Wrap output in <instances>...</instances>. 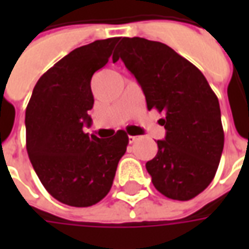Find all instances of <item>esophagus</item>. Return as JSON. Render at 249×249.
I'll use <instances>...</instances> for the list:
<instances>
[{
    "label": "esophagus",
    "mask_w": 249,
    "mask_h": 249,
    "mask_svg": "<svg viewBox=\"0 0 249 249\" xmlns=\"http://www.w3.org/2000/svg\"><path fill=\"white\" fill-rule=\"evenodd\" d=\"M137 139H139L137 136H129V137H128V140H129V144H133V142H135Z\"/></svg>",
    "instance_id": "34e87169"
}]
</instances>
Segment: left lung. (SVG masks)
Segmentation results:
<instances>
[{"instance_id":"1","label":"left lung","mask_w":249,"mask_h":249,"mask_svg":"<svg viewBox=\"0 0 249 249\" xmlns=\"http://www.w3.org/2000/svg\"><path fill=\"white\" fill-rule=\"evenodd\" d=\"M123 60L145 94L146 108L167 130L146 162L157 191L173 200L196 197L213 180L224 146L219 100L196 66L165 44L124 37L113 62Z\"/></svg>"}]
</instances>
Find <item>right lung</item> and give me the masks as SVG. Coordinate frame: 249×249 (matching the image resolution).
<instances>
[{"label": "right lung", "mask_w": 249, "mask_h": 249, "mask_svg": "<svg viewBox=\"0 0 249 249\" xmlns=\"http://www.w3.org/2000/svg\"><path fill=\"white\" fill-rule=\"evenodd\" d=\"M119 40L71 51L40 77L26 107L30 162L46 191L71 207H90L108 195L129 142L124 130L107 140L84 132L92 124V76L107 65Z\"/></svg>", "instance_id": "obj_1"}]
</instances>
